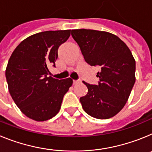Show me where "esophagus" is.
I'll return each instance as SVG.
<instances>
[{
	"mask_svg": "<svg viewBox=\"0 0 152 152\" xmlns=\"http://www.w3.org/2000/svg\"><path fill=\"white\" fill-rule=\"evenodd\" d=\"M81 82V80H73V84H79V83Z\"/></svg>",
	"mask_w": 152,
	"mask_h": 152,
	"instance_id": "esophagus-1",
	"label": "esophagus"
}]
</instances>
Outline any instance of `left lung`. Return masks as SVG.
I'll use <instances>...</instances> for the list:
<instances>
[{
	"instance_id": "8db88e82",
	"label": "left lung",
	"mask_w": 152,
	"mask_h": 152,
	"mask_svg": "<svg viewBox=\"0 0 152 152\" xmlns=\"http://www.w3.org/2000/svg\"><path fill=\"white\" fill-rule=\"evenodd\" d=\"M72 36L84 60L100 66L97 85L83 81L88 94L80 98L84 110L92 117L111 118L126 105L135 82V61L124 42L116 35L94 29H72Z\"/></svg>"
}]
</instances>
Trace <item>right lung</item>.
<instances>
[{
    "label": "right lung",
    "mask_w": 152,
    "mask_h": 152,
    "mask_svg": "<svg viewBox=\"0 0 152 152\" xmlns=\"http://www.w3.org/2000/svg\"><path fill=\"white\" fill-rule=\"evenodd\" d=\"M71 30L45 31L29 36L17 46L5 72L8 89L21 112L35 121L52 119L61 108L72 78L58 80L48 75L56 66L58 47Z\"/></svg>",
    "instance_id": "obj_1"
}]
</instances>
